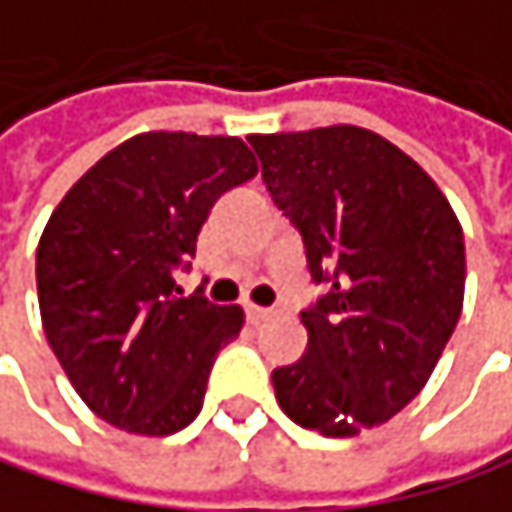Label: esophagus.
Returning <instances> with one entry per match:
<instances>
[{
  "mask_svg": "<svg viewBox=\"0 0 512 512\" xmlns=\"http://www.w3.org/2000/svg\"><path fill=\"white\" fill-rule=\"evenodd\" d=\"M245 312H248V321L251 324H264L270 318H279V309H264V306H248Z\"/></svg>",
  "mask_w": 512,
  "mask_h": 512,
  "instance_id": "34e87169",
  "label": "esophagus"
}]
</instances>
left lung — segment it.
<instances>
[{"instance_id":"1","label":"left lung","mask_w":512,"mask_h":512,"mask_svg":"<svg viewBox=\"0 0 512 512\" xmlns=\"http://www.w3.org/2000/svg\"><path fill=\"white\" fill-rule=\"evenodd\" d=\"M312 279L309 348L273 372L282 411L327 438L396 417L438 366L465 300L462 224L435 179L387 137L330 125L248 134Z\"/></svg>"}]
</instances>
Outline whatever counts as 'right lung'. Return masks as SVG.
Segmentation results:
<instances>
[{"mask_svg":"<svg viewBox=\"0 0 512 512\" xmlns=\"http://www.w3.org/2000/svg\"><path fill=\"white\" fill-rule=\"evenodd\" d=\"M254 173L239 137L146 131L98 158L53 209L35 261L41 324L77 396L110 426L164 438L200 414L242 309L179 297L173 273L212 203Z\"/></svg>","mask_w":512,"mask_h":512,"instance_id":"1","label":"right lung"}]
</instances>
